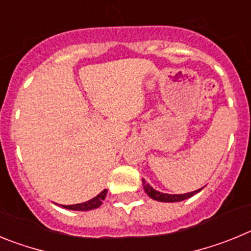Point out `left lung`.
Here are the masks:
<instances>
[{
	"instance_id": "8db88e82",
	"label": "left lung",
	"mask_w": 251,
	"mask_h": 251,
	"mask_svg": "<svg viewBox=\"0 0 251 251\" xmlns=\"http://www.w3.org/2000/svg\"><path fill=\"white\" fill-rule=\"evenodd\" d=\"M142 183H143V188H145L146 194L153 199V200L159 201V202H179V201H183L186 199H190V197L194 196L195 194L197 192H200L202 188L200 190H196V191H192V192H187V194H179V195H171V194H163V192H159L157 190L152 187L151 185H148L146 182L145 178H142Z\"/></svg>"
}]
</instances>
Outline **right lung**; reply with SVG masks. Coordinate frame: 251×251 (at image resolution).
Returning a JSON list of instances; mask_svg holds the SVG:
<instances>
[{
  "instance_id": "1",
  "label": "right lung",
  "mask_w": 251,
  "mask_h": 251,
  "mask_svg": "<svg viewBox=\"0 0 251 251\" xmlns=\"http://www.w3.org/2000/svg\"><path fill=\"white\" fill-rule=\"evenodd\" d=\"M106 192H108L106 190H103L98 196L93 197L92 200L76 203V205H61V207L68 208V210H74V211H89V210H94V208H98L103 203V200L106 196Z\"/></svg>"
}]
</instances>
